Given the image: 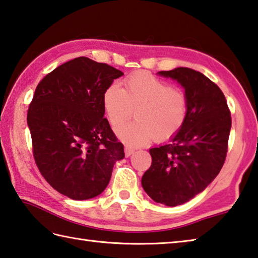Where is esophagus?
Here are the masks:
<instances>
[{"instance_id":"esophagus-1","label":"esophagus","mask_w":258,"mask_h":258,"mask_svg":"<svg viewBox=\"0 0 258 258\" xmlns=\"http://www.w3.org/2000/svg\"><path fill=\"white\" fill-rule=\"evenodd\" d=\"M134 152H135V149L129 147V146H125V147H124V154H125V156H127V157H129Z\"/></svg>"}]
</instances>
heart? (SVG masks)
Listing matches in <instances>:
<instances>
[{
  "instance_id": "obj_1",
  "label": "heart",
  "mask_w": 258,
  "mask_h": 258,
  "mask_svg": "<svg viewBox=\"0 0 258 258\" xmlns=\"http://www.w3.org/2000/svg\"><path fill=\"white\" fill-rule=\"evenodd\" d=\"M102 105L113 127L130 118L136 109L137 120L115 129L116 136L131 146H142L155 138L165 140L173 137L187 115L185 94L144 72L125 77L122 89L116 84L106 87Z\"/></svg>"
}]
</instances>
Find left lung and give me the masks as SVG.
<instances>
[{"label":"left lung","instance_id":"left-lung-1","mask_svg":"<svg viewBox=\"0 0 258 258\" xmlns=\"http://www.w3.org/2000/svg\"><path fill=\"white\" fill-rule=\"evenodd\" d=\"M185 90L187 115L171 142L149 149L152 165L142 185L155 202L183 205L201 193L223 166L231 128V115L219 86L187 67L158 72Z\"/></svg>","mask_w":258,"mask_h":258}]
</instances>
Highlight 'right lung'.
I'll return each mask as SVG.
<instances>
[{
  "instance_id": "obj_1",
  "label": "right lung",
  "mask_w": 258,
  "mask_h": 258,
  "mask_svg": "<svg viewBox=\"0 0 258 258\" xmlns=\"http://www.w3.org/2000/svg\"><path fill=\"white\" fill-rule=\"evenodd\" d=\"M123 73L87 57L74 58L38 84L27 122L33 157L50 185L73 200L98 197L124 157L104 118L102 95Z\"/></svg>"
}]
</instances>
